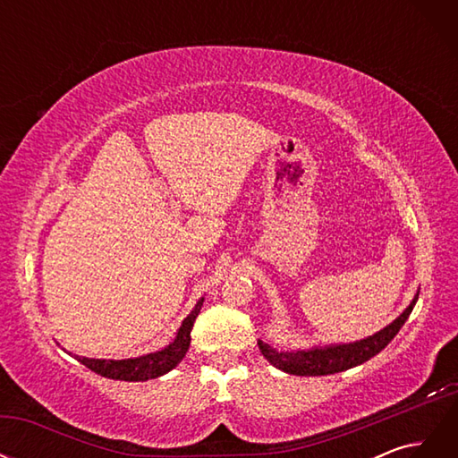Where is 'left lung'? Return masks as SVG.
Segmentation results:
<instances>
[{
  "instance_id": "1",
  "label": "left lung",
  "mask_w": 458,
  "mask_h": 458,
  "mask_svg": "<svg viewBox=\"0 0 458 458\" xmlns=\"http://www.w3.org/2000/svg\"><path fill=\"white\" fill-rule=\"evenodd\" d=\"M419 294L414 296L411 306L401 313L392 325H387L384 330L377 332L374 336L359 340L353 344H340V345H327V348H313L308 352H276L266 342H258L263 357L267 361L288 374L296 377H325V374H335L348 370L352 367L369 361L370 357L380 353L387 344H390L399 328L405 325L414 303H417Z\"/></svg>"
}]
</instances>
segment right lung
Segmentation results:
<instances>
[{
  "instance_id": "1",
  "label": "right lung",
  "mask_w": 458,
  "mask_h": 458,
  "mask_svg": "<svg viewBox=\"0 0 458 458\" xmlns=\"http://www.w3.org/2000/svg\"><path fill=\"white\" fill-rule=\"evenodd\" d=\"M202 301L204 298L197 303V308L189 313L183 325L179 327L175 340L162 352L148 353L135 359H122V361H106V359H88V357H78V355L74 357L81 365H86L88 369L101 374L105 378L123 380V382H145L150 378H158L162 374L170 372L174 367H177L179 361L185 357L191 344V330H192V325H195V318L200 313Z\"/></svg>"
}]
</instances>
